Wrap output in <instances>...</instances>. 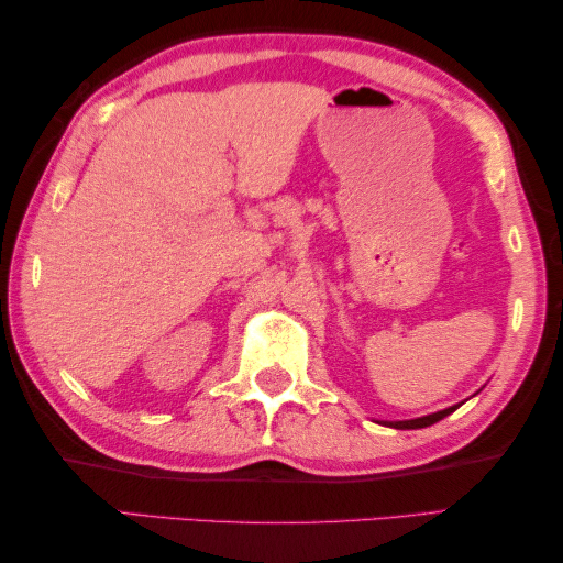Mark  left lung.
<instances>
[{
    "label": "left lung",
    "mask_w": 563,
    "mask_h": 563,
    "mask_svg": "<svg viewBox=\"0 0 563 563\" xmlns=\"http://www.w3.org/2000/svg\"><path fill=\"white\" fill-rule=\"evenodd\" d=\"M456 409H459V404H456V407L441 409V411H437V413H427V417H419V419L379 421V423H384V427H391V429H423V427H431V423H437V421H441L444 417H449V413H451V411H456Z\"/></svg>",
    "instance_id": "obj_1"
}]
</instances>
